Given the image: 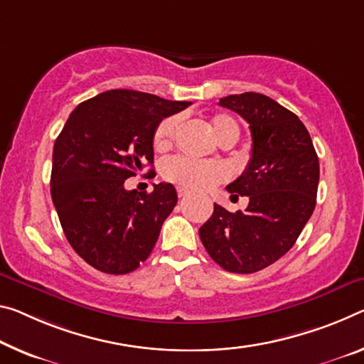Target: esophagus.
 <instances>
[{"label": "esophagus", "instance_id": "esophagus-1", "mask_svg": "<svg viewBox=\"0 0 364 364\" xmlns=\"http://www.w3.org/2000/svg\"><path fill=\"white\" fill-rule=\"evenodd\" d=\"M176 193H178V198H186V196L189 194L188 189L186 188H181V186L176 188Z\"/></svg>", "mask_w": 364, "mask_h": 364}]
</instances>
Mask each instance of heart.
<instances>
[{"mask_svg": "<svg viewBox=\"0 0 364 364\" xmlns=\"http://www.w3.org/2000/svg\"><path fill=\"white\" fill-rule=\"evenodd\" d=\"M178 123H180V118L173 114V117L164 118L157 124V128L154 131V147L157 151H165L171 146L176 134ZM210 126L218 142H223L230 137L238 139L240 128L232 117L217 114V117L212 118ZM160 171L164 180L178 184L181 188L191 189V191H207V189L213 188L218 183H223L228 178L227 166L220 161L193 160L181 157V155L166 159L161 164Z\"/></svg>", "mask_w": 364, "mask_h": 364, "instance_id": "heart-1", "label": "heart"}]
</instances>
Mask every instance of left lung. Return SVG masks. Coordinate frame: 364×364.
Instances as JSON below:
<instances>
[{
	"mask_svg": "<svg viewBox=\"0 0 364 364\" xmlns=\"http://www.w3.org/2000/svg\"><path fill=\"white\" fill-rule=\"evenodd\" d=\"M250 124L252 149L246 170L227 186L247 196L245 212L213 205L199 228L209 256L233 274H252L290 251L316 207L319 159L295 113L267 95L245 92L218 102Z\"/></svg>",
	"mask_w": 364,
	"mask_h": 364,
	"instance_id": "1",
	"label": "left lung"
}]
</instances>
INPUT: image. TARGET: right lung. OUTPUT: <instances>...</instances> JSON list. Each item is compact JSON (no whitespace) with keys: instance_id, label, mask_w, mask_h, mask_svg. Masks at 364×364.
I'll list each match as a JSON object with an SVG mask.
<instances>
[{"instance_id":"obj_1","label":"right lung","mask_w":364,"mask_h":364,"mask_svg":"<svg viewBox=\"0 0 364 364\" xmlns=\"http://www.w3.org/2000/svg\"><path fill=\"white\" fill-rule=\"evenodd\" d=\"M191 102L114 89L73 109L56 137L51 199L69 245L92 267L123 275L151 255L178 203L170 183L152 193L128 191L124 181L154 164V131Z\"/></svg>"}]
</instances>
